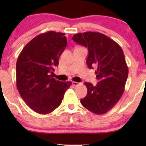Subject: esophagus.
Wrapping results in <instances>:
<instances>
[{
  "instance_id": "34e87169",
  "label": "esophagus",
  "mask_w": 146,
  "mask_h": 146,
  "mask_svg": "<svg viewBox=\"0 0 146 146\" xmlns=\"http://www.w3.org/2000/svg\"><path fill=\"white\" fill-rule=\"evenodd\" d=\"M72 85L74 86H77L80 85V84L78 82H72Z\"/></svg>"
}]
</instances>
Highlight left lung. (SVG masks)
<instances>
[{"mask_svg":"<svg viewBox=\"0 0 146 146\" xmlns=\"http://www.w3.org/2000/svg\"><path fill=\"white\" fill-rule=\"evenodd\" d=\"M72 40L88 48L87 66L90 69L96 68L99 80L96 86L84 83L88 93L80 100L82 105L96 114L106 113L120 99L128 76L122 49L110 38L96 32L76 34Z\"/></svg>","mask_w":146,"mask_h":146,"instance_id":"obj_1","label":"left lung"}]
</instances>
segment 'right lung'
Here are the masks:
<instances>
[{
    "label": "right lung",
    "instance_id": "add662e5",
    "mask_svg": "<svg viewBox=\"0 0 146 146\" xmlns=\"http://www.w3.org/2000/svg\"><path fill=\"white\" fill-rule=\"evenodd\" d=\"M64 35L48 31L36 36L26 44L17 59V89L24 101L36 113L47 114L57 108L72 84L50 75L67 46Z\"/></svg>",
    "mask_w": 146,
    "mask_h": 146
}]
</instances>
